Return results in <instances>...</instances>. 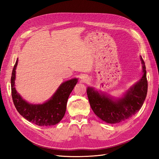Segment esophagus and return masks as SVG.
<instances>
[{"mask_svg":"<svg viewBox=\"0 0 159 159\" xmlns=\"http://www.w3.org/2000/svg\"><path fill=\"white\" fill-rule=\"evenodd\" d=\"M80 79L83 80V81H86V80H88V77H87L86 76H85V75H82L81 76V77H80Z\"/></svg>","mask_w":159,"mask_h":159,"instance_id":"obj_1","label":"esophagus"}]
</instances>
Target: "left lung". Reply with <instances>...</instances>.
Returning <instances> with one entry per match:
<instances>
[{
    "label": "left lung",
    "mask_w": 159,
    "mask_h": 159,
    "mask_svg": "<svg viewBox=\"0 0 159 159\" xmlns=\"http://www.w3.org/2000/svg\"><path fill=\"white\" fill-rule=\"evenodd\" d=\"M142 75L140 79L120 97H114L104 92L88 86L87 95L92 110L107 124H118L135 115L142 107L147 93L148 84L145 62L141 56Z\"/></svg>",
    "instance_id": "1"
}]
</instances>
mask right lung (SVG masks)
Wrapping results in <instances>:
<instances>
[{
  "mask_svg": "<svg viewBox=\"0 0 159 159\" xmlns=\"http://www.w3.org/2000/svg\"><path fill=\"white\" fill-rule=\"evenodd\" d=\"M17 58L12 73L11 90L14 104L19 114L25 120L39 126L54 125L65 116L66 102L79 79L73 78L61 83L54 94L42 104H32L24 100L15 88Z\"/></svg>",
  "mask_w": 159,
  "mask_h": 159,
  "instance_id": "add662e5",
  "label": "right lung"
}]
</instances>
